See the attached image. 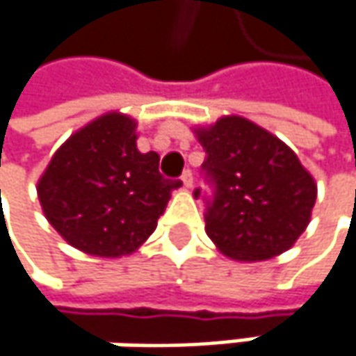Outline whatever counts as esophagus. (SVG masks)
<instances>
[{
  "label": "esophagus",
  "mask_w": 356,
  "mask_h": 356,
  "mask_svg": "<svg viewBox=\"0 0 356 356\" xmlns=\"http://www.w3.org/2000/svg\"><path fill=\"white\" fill-rule=\"evenodd\" d=\"M181 181H183V187L191 189V187H193V175H191V171H185V173L181 175Z\"/></svg>",
  "instance_id": "1"
}]
</instances>
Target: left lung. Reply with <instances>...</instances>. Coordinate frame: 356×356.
Wrapping results in <instances>:
<instances>
[{"mask_svg":"<svg viewBox=\"0 0 356 356\" xmlns=\"http://www.w3.org/2000/svg\"><path fill=\"white\" fill-rule=\"evenodd\" d=\"M193 134L206 150L202 169L216 189L206 210V232L216 248L243 263L289 250L307 228L318 195L298 154L241 115H222Z\"/></svg>","mask_w":356,"mask_h":356,"instance_id":"8db88e82","label":"left lung"}]
</instances>
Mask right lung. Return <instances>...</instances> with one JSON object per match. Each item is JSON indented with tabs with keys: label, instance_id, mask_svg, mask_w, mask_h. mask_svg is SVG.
<instances>
[{
	"label": "right lung",
	"instance_id": "obj_1",
	"mask_svg": "<svg viewBox=\"0 0 356 356\" xmlns=\"http://www.w3.org/2000/svg\"><path fill=\"white\" fill-rule=\"evenodd\" d=\"M136 120L108 112L52 154L36 191L50 226L85 254L120 259L138 250L181 181L159 173V154L136 148Z\"/></svg>",
	"mask_w": 356,
	"mask_h": 356
}]
</instances>
